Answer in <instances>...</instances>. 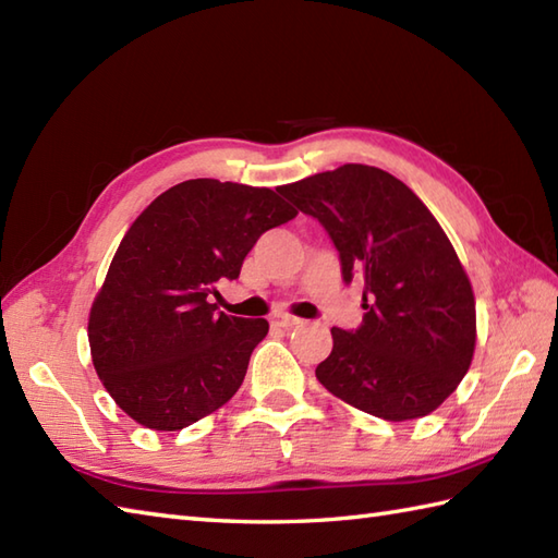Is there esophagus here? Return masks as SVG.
<instances>
[{
	"instance_id": "34e87169",
	"label": "esophagus",
	"mask_w": 558,
	"mask_h": 558,
	"mask_svg": "<svg viewBox=\"0 0 558 558\" xmlns=\"http://www.w3.org/2000/svg\"><path fill=\"white\" fill-rule=\"evenodd\" d=\"M276 324L290 330V328H294V326H300V324H302V318H298V316H288V314H286V316H278V318H276Z\"/></svg>"
}]
</instances>
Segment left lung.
I'll return each mask as SVG.
<instances>
[{
  "label": "left lung",
  "instance_id": "obj_1",
  "mask_svg": "<svg viewBox=\"0 0 558 558\" xmlns=\"http://www.w3.org/2000/svg\"><path fill=\"white\" fill-rule=\"evenodd\" d=\"M333 240L342 278L364 280V322L330 328L316 378L388 422L434 412L468 374L477 342L475 292L453 244L398 177L348 162L280 186Z\"/></svg>",
  "mask_w": 558,
  "mask_h": 558
}]
</instances>
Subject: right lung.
I'll list each match as a JSON object with an SVG mask.
<instances>
[{
	"mask_svg": "<svg viewBox=\"0 0 558 558\" xmlns=\"http://www.w3.org/2000/svg\"><path fill=\"white\" fill-rule=\"evenodd\" d=\"M268 186L186 180L126 230L88 314L93 366L134 422L180 432L240 390L266 318L216 312L260 234L298 216Z\"/></svg>",
	"mask_w": 558,
	"mask_h": 558,
	"instance_id": "obj_1",
	"label": "right lung"
}]
</instances>
